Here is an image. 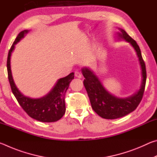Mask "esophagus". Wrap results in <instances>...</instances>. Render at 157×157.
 I'll use <instances>...</instances> for the list:
<instances>
[{
  "mask_svg": "<svg viewBox=\"0 0 157 157\" xmlns=\"http://www.w3.org/2000/svg\"><path fill=\"white\" fill-rule=\"evenodd\" d=\"M75 76L76 78H82V74L81 73L79 72V71H76L75 72Z\"/></svg>",
  "mask_w": 157,
  "mask_h": 157,
  "instance_id": "1",
  "label": "esophagus"
}]
</instances>
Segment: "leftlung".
<instances>
[{"label":"left lung","instance_id":"8db88e82","mask_svg":"<svg viewBox=\"0 0 157 157\" xmlns=\"http://www.w3.org/2000/svg\"><path fill=\"white\" fill-rule=\"evenodd\" d=\"M118 39L126 41L134 48L141 69L142 81L140 89L127 98H118L106 89L99 78L89 67L82 68L85 79L84 85L88 94L92 109L98 116L105 119H116L127 115L136 109L142 100L146 82V68L139 46L123 29L118 28Z\"/></svg>","mask_w":157,"mask_h":157}]
</instances>
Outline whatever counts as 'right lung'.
Returning <instances> with one entry per match:
<instances>
[{
    "instance_id": "obj_1",
    "label": "right lung",
    "mask_w": 157,
    "mask_h": 157,
    "mask_svg": "<svg viewBox=\"0 0 157 157\" xmlns=\"http://www.w3.org/2000/svg\"><path fill=\"white\" fill-rule=\"evenodd\" d=\"M29 32L30 30H25L18 34L7 56V73L12 91L21 107L31 118L44 123L57 121L62 118L65 113V94L71 82L74 79V73H71L65 78L58 79L49 93L43 97L32 98L23 95L17 88L13 79L11 70V55L15 48V45L24 38Z\"/></svg>"
}]
</instances>
